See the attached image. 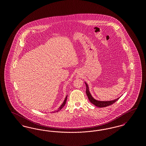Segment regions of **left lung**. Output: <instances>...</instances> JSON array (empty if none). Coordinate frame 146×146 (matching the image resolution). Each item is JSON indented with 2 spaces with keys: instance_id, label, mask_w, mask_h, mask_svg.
Returning <instances> with one entry per match:
<instances>
[{
  "instance_id": "left-lung-1",
  "label": "left lung",
  "mask_w": 146,
  "mask_h": 146,
  "mask_svg": "<svg viewBox=\"0 0 146 146\" xmlns=\"http://www.w3.org/2000/svg\"><path fill=\"white\" fill-rule=\"evenodd\" d=\"M85 84L86 86V95L88 97L89 101H90L91 103L94 104L97 107L101 108V107H107L108 106H110L113 104H114V102H115L117 101H118V100L119 99V98L120 97H118L117 98H116L115 100H111V101H99V100H97L95 99L91 95L90 92L89 91V86H88V84L86 83V82H85Z\"/></svg>"
}]
</instances>
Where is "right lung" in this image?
I'll return each mask as SVG.
<instances>
[{"label":"right lung","mask_w":146,"mask_h":146,"mask_svg":"<svg viewBox=\"0 0 146 146\" xmlns=\"http://www.w3.org/2000/svg\"><path fill=\"white\" fill-rule=\"evenodd\" d=\"M67 95L66 96V97L65 98V99H64V101H63L62 104H61V105L60 106V107H59L57 110H56L55 111H52V112H58L59 111H60V110L64 106L65 104H66V101H67Z\"/></svg>","instance_id":"add662e5"}]
</instances>
